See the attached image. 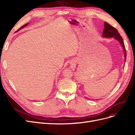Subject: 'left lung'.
Instances as JSON below:
<instances>
[{
	"mask_svg": "<svg viewBox=\"0 0 135 135\" xmlns=\"http://www.w3.org/2000/svg\"><path fill=\"white\" fill-rule=\"evenodd\" d=\"M104 30L103 32V36L104 37H107V38H110V37H114L115 39H116L117 40H118L120 43L121 44L122 46H123V48L124 50L125 53V59L126 61V49L125 47L124 42L123 41V39L121 35H120L119 33L118 32V30L114 27L111 26L108 23L104 22Z\"/></svg>",
	"mask_w": 135,
	"mask_h": 135,
	"instance_id": "left-lung-1",
	"label": "left lung"
}]
</instances>
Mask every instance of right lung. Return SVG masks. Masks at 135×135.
<instances>
[{
  "label": "right lung",
  "instance_id": "add662e5",
  "mask_svg": "<svg viewBox=\"0 0 135 135\" xmlns=\"http://www.w3.org/2000/svg\"><path fill=\"white\" fill-rule=\"evenodd\" d=\"M27 25H28V23H27V24H25V25H24L23 26H22V27H21L20 28H19V29L17 30V31H19L20 29H21V28H23V27H26V26H27Z\"/></svg>",
  "mask_w": 135,
  "mask_h": 135
}]
</instances>
